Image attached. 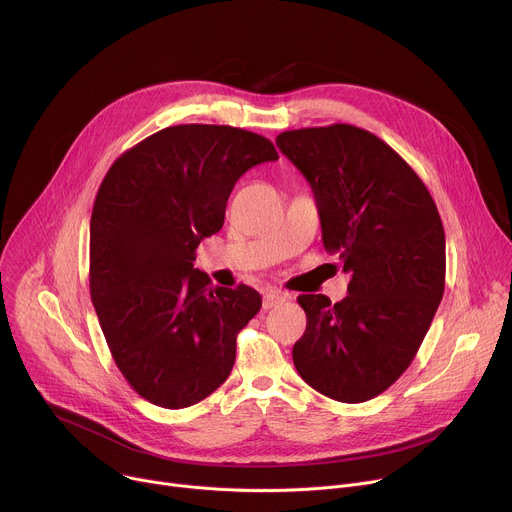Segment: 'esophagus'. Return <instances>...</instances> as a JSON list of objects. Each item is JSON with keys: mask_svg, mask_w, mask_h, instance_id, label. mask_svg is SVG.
I'll list each match as a JSON object with an SVG mask.
<instances>
[{"mask_svg": "<svg viewBox=\"0 0 512 512\" xmlns=\"http://www.w3.org/2000/svg\"><path fill=\"white\" fill-rule=\"evenodd\" d=\"M289 296L287 294H283L281 289H269L267 294L263 296V308L265 310H271V308H275V306H279L281 302H285Z\"/></svg>", "mask_w": 512, "mask_h": 512, "instance_id": "obj_1", "label": "esophagus"}]
</instances>
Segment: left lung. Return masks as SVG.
<instances>
[{"instance_id": "obj_1", "label": "left lung", "mask_w": 512, "mask_h": 512, "mask_svg": "<svg viewBox=\"0 0 512 512\" xmlns=\"http://www.w3.org/2000/svg\"><path fill=\"white\" fill-rule=\"evenodd\" d=\"M275 143L310 182L324 249L350 273L342 302L298 298L308 324L294 364L330 399L369 401L407 371L442 302L440 212L413 168L367 129L306 127L279 133Z\"/></svg>"}]
</instances>
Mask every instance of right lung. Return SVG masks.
I'll return each mask as SVG.
<instances>
[{
  "instance_id": "add662e5",
  "label": "right lung",
  "mask_w": 512,
  "mask_h": 512,
  "mask_svg": "<svg viewBox=\"0 0 512 512\" xmlns=\"http://www.w3.org/2000/svg\"><path fill=\"white\" fill-rule=\"evenodd\" d=\"M273 143L231 125H174L121 154L91 214V300L117 369L143 399L190 407L233 371L237 334L261 308L249 285L212 287L194 251Z\"/></svg>"
}]
</instances>
